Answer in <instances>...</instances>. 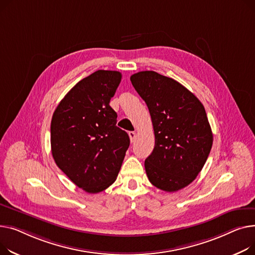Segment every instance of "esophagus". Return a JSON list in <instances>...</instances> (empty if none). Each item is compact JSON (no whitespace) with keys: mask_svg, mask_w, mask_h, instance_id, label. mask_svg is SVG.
Here are the masks:
<instances>
[{"mask_svg":"<svg viewBox=\"0 0 255 255\" xmlns=\"http://www.w3.org/2000/svg\"><path fill=\"white\" fill-rule=\"evenodd\" d=\"M128 136H129V139H130V142H134V139H136V132L134 131H128Z\"/></svg>","mask_w":255,"mask_h":255,"instance_id":"esophagus-1","label":"esophagus"}]
</instances>
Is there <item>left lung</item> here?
Wrapping results in <instances>:
<instances>
[{"instance_id":"obj_1","label":"left lung","mask_w":255,"mask_h":255,"mask_svg":"<svg viewBox=\"0 0 255 255\" xmlns=\"http://www.w3.org/2000/svg\"><path fill=\"white\" fill-rule=\"evenodd\" d=\"M145 101L154 129L152 153L145 159L149 181L174 192L190 184L202 171L213 134L203 104L186 87L154 71L130 76Z\"/></svg>"}]
</instances>
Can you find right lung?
I'll return each instance as SVG.
<instances>
[{
  "label": "right lung",
  "instance_id": "obj_1",
  "mask_svg": "<svg viewBox=\"0 0 255 255\" xmlns=\"http://www.w3.org/2000/svg\"><path fill=\"white\" fill-rule=\"evenodd\" d=\"M122 73L99 70L80 80L59 102L50 126L51 152L57 167L86 192L109 187L129 146L127 131L116 126L110 100Z\"/></svg>",
  "mask_w": 255,
  "mask_h": 255
}]
</instances>
